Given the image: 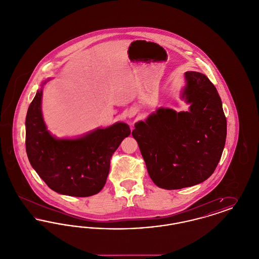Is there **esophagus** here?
<instances>
[{
    "label": "esophagus",
    "mask_w": 259,
    "mask_h": 259,
    "mask_svg": "<svg viewBox=\"0 0 259 259\" xmlns=\"http://www.w3.org/2000/svg\"><path fill=\"white\" fill-rule=\"evenodd\" d=\"M135 114L136 112L134 111H130L128 112V116H129V117H133Z\"/></svg>",
    "instance_id": "esophagus-1"
}]
</instances>
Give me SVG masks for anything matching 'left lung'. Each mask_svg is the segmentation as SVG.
Listing matches in <instances>:
<instances>
[{
  "label": "left lung",
  "instance_id": "8db88e82",
  "mask_svg": "<svg viewBox=\"0 0 259 259\" xmlns=\"http://www.w3.org/2000/svg\"><path fill=\"white\" fill-rule=\"evenodd\" d=\"M183 97L188 111L158 109L135 124L138 142L152 182L165 189L198 185L214 172L226 140V117L217 88L205 74L188 71Z\"/></svg>",
  "mask_w": 259,
  "mask_h": 259
}]
</instances>
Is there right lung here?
I'll return each mask as SVG.
<instances>
[{
  "instance_id": "right-lung-1",
  "label": "right lung",
  "mask_w": 259,
  "mask_h": 259,
  "mask_svg": "<svg viewBox=\"0 0 259 259\" xmlns=\"http://www.w3.org/2000/svg\"><path fill=\"white\" fill-rule=\"evenodd\" d=\"M46 83V82H45ZM38 90L26 115V152L37 175L52 190L87 197L104 187L113 152L131 130L117 122L75 140H57L47 130Z\"/></svg>"
}]
</instances>
